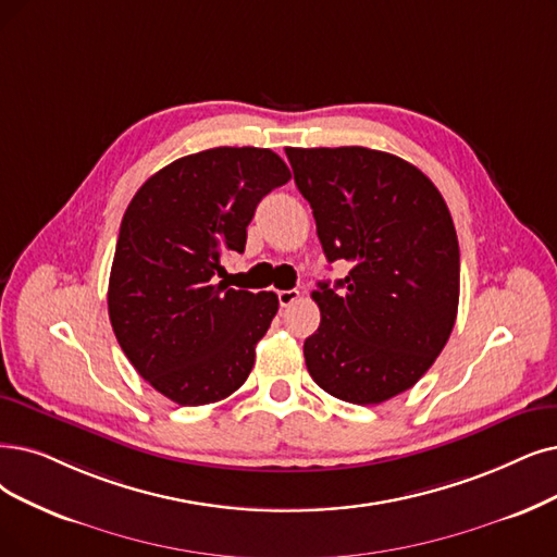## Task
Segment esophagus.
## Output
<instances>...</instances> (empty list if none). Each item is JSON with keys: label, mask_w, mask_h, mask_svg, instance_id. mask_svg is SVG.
<instances>
[{"label": "esophagus", "mask_w": 557, "mask_h": 557, "mask_svg": "<svg viewBox=\"0 0 557 557\" xmlns=\"http://www.w3.org/2000/svg\"><path fill=\"white\" fill-rule=\"evenodd\" d=\"M297 299H299V290H281V293H278V304H281L283 308L293 306Z\"/></svg>", "instance_id": "34e87169"}]
</instances>
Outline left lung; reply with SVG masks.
Instances as JSON below:
<instances>
[{
  "mask_svg": "<svg viewBox=\"0 0 557 557\" xmlns=\"http://www.w3.org/2000/svg\"><path fill=\"white\" fill-rule=\"evenodd\" d=\"M313 208L336 285L320 281V326L304 343L306 368L329 395L382 405L409 391L446 347L459 304V242L430 177L363 146L285 148Z\"/></svg>",
  "mask_w": 557,
  "mask_h": 557,
  "instance_id": "1",
  "label": "left lung"
}]
</instances>
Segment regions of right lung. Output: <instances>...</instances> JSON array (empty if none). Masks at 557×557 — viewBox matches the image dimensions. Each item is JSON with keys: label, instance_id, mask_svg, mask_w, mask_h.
<instances>
[{"label": "right lung", "instance_id": "add662e5", "mask_svg": "<svg viewBox=\"0 0 557 557\" xmlns=\"http://www.w3.org/2000/svg\"><path fill=\"white\" fill-rule=\"evenodd\" d=\"M270 148H210L150 175L132 198L109 274V320L129 363L175 405L235 393L278 297L233 290L221 256L244 251L262 196L290 181Z\"/></svg>", "mask_w": 557, "mask_h": 557}]
</instances>
